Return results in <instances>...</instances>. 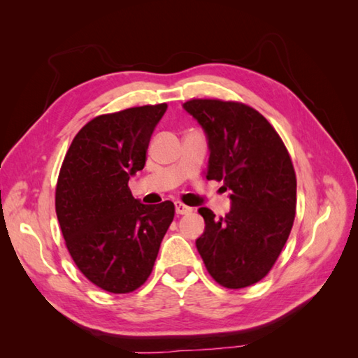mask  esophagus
<instances>
[{
  "instance_id": "esophagus-1",
  "label": "esophagus",
  "mask_w": 358,
  "mask_h": 358,
  "mask_svg": "<svg viewBox=\"0 0 358 358\" xmlns=\"http://www.w3.org/2000/svg\"><path fill=\"white\" fill-rule=\"evenodd\" d=\"M175 212H177L178 215H185V214H189V212H192V208L186 206V204H183L181 201H177L175 203Z\"/></svg>"
}]
</instances>
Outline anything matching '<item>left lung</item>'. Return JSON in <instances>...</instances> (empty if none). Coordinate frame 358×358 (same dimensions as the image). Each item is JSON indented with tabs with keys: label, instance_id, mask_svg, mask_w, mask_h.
<instances>
[{
	"label": "left lung",
	"instance_id": "1",
	"mask_svg": "<svg viewBox=\"0 0 358 358\" xmlns=\"http://www.w3.org/2000/svg\"><path fill=\"white\" fill-rule=\"evenodd\" d=\"M183 108L208 135V180L231 191V212H199L204 232L195 241L210 277L241 289L268 275L291 234L296 206L292 159L275 129L248 104L194 98Z\"/></svg>",
	"mask_w": 358,
	"mask_h": 358
}]
</instances>
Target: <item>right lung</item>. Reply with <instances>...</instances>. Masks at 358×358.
I'll use <instances>...</instances> for the list:
<instances>
[{"label": "right lung", "instance_id": "add662e5", "mask_svg": "<svg viewBox=\"0 0 358 358\" xmlns=\"http://www.w3.org/2000/svg\"><path fill=\"white\" fill-rule=\"evenodd\" d=\"M167 104H148L90 120L59 169L55 210L66 248L89 281L127 294L150 275L175 215L172 201L143 204L127 183L141 171Z\"/></svg>", "mask_w": 358, "mask_h": 358}]
</instances>
